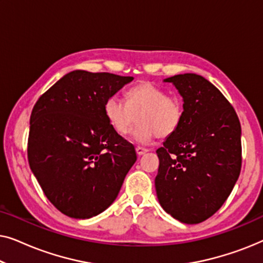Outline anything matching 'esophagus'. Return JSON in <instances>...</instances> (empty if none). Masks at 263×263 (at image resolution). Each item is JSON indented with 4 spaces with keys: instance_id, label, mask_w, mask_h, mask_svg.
Returning <instances> with one entry per match:
<instances>
[{
    "instance_id": "1",
    "label": "esophagus",
    "mask_w": 263,
    "mask_h": 263,
    "mask_svg": "<svg viewBox=\"0 0 263 263\" xmlns=\"http://www.w3.org/2000/svg\"><path fill=\"white\" fill-rule=\"evenodd\" d=\"M135 151H136V154H138V156H142V154H145L146 152H148V149L142 148V147H136Z\"/></svg>"
}]
</instances>
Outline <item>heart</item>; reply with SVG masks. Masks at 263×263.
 Instances as JSON below:
<instances>
[{
	"label": "heart",
	"mask_w": 263,
	"mask_h": 263,
	"mask_svg": "<svg viewBox=\"0 0 263 263\" xmlns=\"http://www.w3.org/2000/svg\"><path fill=\"white\" fill-rule=\"evenodd\" d=\"M125 102L127 104L117 97H110L104 105V114L118 135L128 134L139 115V125L132 138L140 145H148L156 136L166 138L174 134L184 115L181 99L167 96L166 91L151 82H141L129 88L125 92Z\"/></svg>",
	"instance_id": "b5f03b06"
}]
</instances>
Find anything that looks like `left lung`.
I'll list each match as a JSON object with an SVG mask.
<instances>
[{
  "mask_svg": "<svg viewBox=\"0 0 263 263\" xmlns=\"http://www.w3.org/2000/svg\"><path fill=\"white\" fill-rule=\"evenodd\" d=\"M164 81L178 89L184 115L157 149V196L175 219L199 224L224 204L239 177L240 123L229 100L201 75L179 74Z\"/></svg>",
  "mask_w": 263,
  "mask_h": 263,
  "instance_id": "obj_1",
  "label": "left lung"
}]
</instances>
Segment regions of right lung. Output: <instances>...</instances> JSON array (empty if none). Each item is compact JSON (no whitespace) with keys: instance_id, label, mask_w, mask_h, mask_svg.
<instances>
[{"instance_id":"1","label":"right lung","mask_w":263,"mask_h":263,"mask_svg":"<svg viewBox=\"0 0 263 263\" xmlns=\"http://www.w3.org/2000/svg\"><path fill=\"white\" fill-rule=\"evenodd\" d=\"M133 79L74 70L33 106L28 164L48 200L68 217L88 219L105 211L136 161L134 146L104 114L106 100Z\"/></svg>"}]
</instances>
